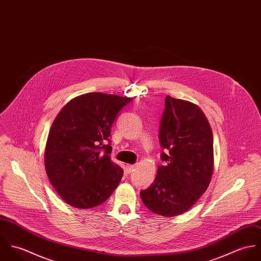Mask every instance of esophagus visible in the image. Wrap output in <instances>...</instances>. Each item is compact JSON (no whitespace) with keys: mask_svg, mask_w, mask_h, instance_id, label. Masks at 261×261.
I'll return each instance as SVG.
<instances>
[{"mask_svg":"<svg viewBox=\"0 0 261 261\" xmlns=\"http://www.w3.org/2000/svg\"><path fill=\"white\" fill-rule=\"evenodd\" d=\"M126 172L127 173H132L135 170V165H126Z\"/></svg>","mask_w":261,"mask_h":261,"instance_id":"obj_1","label":"esophagus"}]
</instances>
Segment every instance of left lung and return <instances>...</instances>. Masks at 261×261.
Listing matches in <instances>:
<instances>
[{"mask_svg": "<svg viewBox=\"0 0 261 261\" xmlns=\"http://www.w3.org/2000/svg\"><path fill=\"white\" fill-rule=\"evenodd\" d=\"M163 148L151 185L141 191L145 206L165 217L185 213L205 193L213 167V134L202 110L168 95L160 126Z\"/></svg>", "mask_w": 261, "mask_h": 261, "instance_id": "obj_1", "label": "left lung"}]
</instances>
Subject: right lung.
Masks as SVG:
<instances>
[{
	"mask_svg": "<svg viewBox=\"0 0 261 261\" xmlns=\"http://www.w3.org/2000/svg\"><path fill=\"white\" fill-rule=\"evenodd\" d=\"M130 101L114 94L86 93L70 100L54 119L45 169L53 188L70 206L96 207L118 186L123 170L111 159L109 138L118 112Z\"/></svg>",
	"mask_w": 261,
	"mask_h": 261,
	"instance_id": "right-lung-1",
	"label": "right lung"
}]
</instances>
